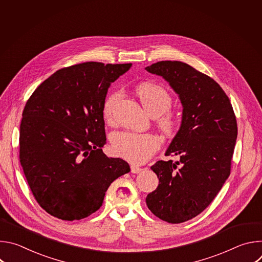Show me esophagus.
Instances as JSON below:
<instances>
[{
    "mask_svg": "<svg viewBox=\"0 0 262 262\" xmlns=\"http://www.w3.org/2000/svg\"><path fill=\"white\" fill-rule=\"evenodd\" d=\"M130 171H132V173H135V174H137V173H140L141 171H142V168H140V167H138V166H130Z\"/></svg>",
    "mask_w": 262,
    "mask_h": 262,
    "instance_id": "esophagus-1",
    "label": "esophagus"
}]
</instances>
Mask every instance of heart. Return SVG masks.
Returning <instances> with one entry per match:
<instances>
[{
	"mask_svg": "<svg viewBox=\"0 0 262 262\" xmlns=\"http://www.w3.org/2000/svg\"><path fill=\"white\" fill-rule=\"evenodd\" d=\"M137 96L147 113L156 118L159 128L166 136H173L179 127V116L170 108L172 97L162 86L154 83H143L136 88ZM120 92L110 93L102 105V114L110 119L114 104L120 98ZM112 150L130 163L142 164L150 159L161 146L160 139L152 134L117 132L111 137Z\"/></svg>",
	"mask_w": 262,
	"mask_h": 262,
	"instance_id": "b5f03b06",
	"label": "heart"
}]
</instances>
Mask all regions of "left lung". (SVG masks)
Segmentation results:
<instances>
[{
    "mask_svg": "<svg viewBox=\"0 0 262 262\" xmlns=\"http://www.w3.org/2000/svg\"><path fill=\"white\" fill-rule=\"evenodd\" d=\"M145 69L163 77L183 107L180 128L166 151L179 160L159 161L151 167L159 185L146 197L155 215L179 224L201 213L229 177L236 118L221 86L189 64L160 61Z\"/></svg>",
    "mask_w": 262,
    "mask_h": 262,
    "instance_id": "obj_1",
    "label": "left lung"
}]
</instances>
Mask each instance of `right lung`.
<instances>
[{
    "mask_svg": "<svg viewBox=\"0 0 262 262\" xmlns=\"http://www.w3.org/2000/svg\"><path fill=\"white\" fill-rule=\"evenodd\" d=\"M132 66L86 62L57 70L28 99L19 132V161L38 204L76 221L102 205L110 184L130 171L107 158L102 105L111 83Z\"/></svg>",
    "mask_w": 262,
    "mask_h": 262,
    "instance_id": "add662e5",
    "label": "right lung"
}]
</instances>
